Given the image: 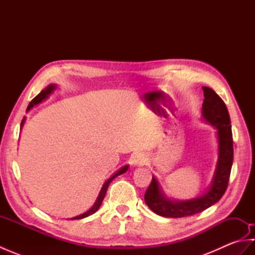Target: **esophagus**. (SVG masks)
Here are the masks:
<instances>
[{"mask_svg":"<svg viewBox=\"0 0 255 255\" xmlns=\"http://www.w3.org/2000/svg\"><path fill=\"white\" fill-rule=\"evenodd\" d=\"M147 161H148L147 155H145L144 153H136L132 156L131 163L134 166H141V165H144L145 163H147Z\"/></svg>","mask_w":255,"mask_h":255,"instance_id":"34e87169","label":"esophagus"}]
</instances>
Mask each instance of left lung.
Wrapping results in <instances>:
<instances>
[{"label":"left lung","mask_w":255,"mask_h":255,"mask_svg":"<svg viewBox=\"0 0 255 255\" xmlns=\"http://www.w3.org/2000/svg\"><path fill=\"white\" fill-rule=\"evenodd\" d=\"M203 91L205 97L202 107L203 118L217 129L218 138V161L213 183L202 196L188 200H172L161 191L158 181L152 176V181L144 194V202L153 213L162 217L181 218L202 213L217 203L228 187L234 162L230 116L225 102L213 89L203 86Z\"/></svg>","instance_id":"left-lung-1"}]
</instances>
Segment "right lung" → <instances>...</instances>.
I'll return each mask as SVG.
<instances>
[{"label": "right lung", "mask_w": 255, "mask_h": 255, "mask_svg": "<svg viewBox=\"0 0 255 255\" xmlns=\"http://www.w3.org/2000/svg\"><path fill=\"white\" fill-rule=\"evenodd\" d=\"M55 89H56V85L50 84L49 86H47V88H46L45 90H42V91L40 92V93L38 94V95L35 97V99L29 103L28 107H27V112H28L29 110H31V108L34 107L35 105H38V104H39V103H41L42 101H45V100L47 99V97L49 96L53 91H55ZM24 123H25V118H24L23 121H21V123H20V128L24 126ZM127 170H128V165H125V166L122 167V169H119L116 173H114V174L104 183V185H103V187H102V189H101V192H100V194H99V197H97V199H96V202L94 203V205L92 206V207H91L88 211H85V213L81 214V215L77 216V217H73V218H71V219H72V220H75V219H82V218L88 217V216L93 215V214L95 213V211L100 208V206L102 205L103 199H104V197H105L107 187H108V185H110V184H111V182L114 180V178L117 177L118 175L123 174V173H125Z\"/></svg>", "instance_id": "1"}]
</instances>
